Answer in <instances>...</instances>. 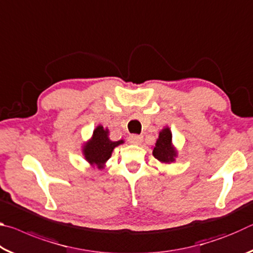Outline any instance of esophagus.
<instances>
[{
    "mask_svg": "<svg viewBox=\"0 0 253 253\" xmlns=\"http://www.w3.org/2000/svg\"><path fill=\"white\" fill-rule=\"evenodd\" d=\"M128 142L130 144H135V145H138L143 142V136L140 135H136V134H132L129 137H128Z\"/></svg>",
    "mask_w": 253,
    "mask_h": 253,
    "instance_id": "1",
    "label": "esophagus"
}]
</instances>
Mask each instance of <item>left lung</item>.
I'll use <instances>...</instances> for the list:
<instances>
[{"label": "left lung", "instance_id": "left-lung-1", "mask_svg": "<svg viewBox=\"0 0 253 253\" xmlns=\"http://www.w3.org/2000/svg\"><path fill=\"white\" fill-rule=\"evenodd\" d=\"M153 155L162 163H169L174 161L176 155L172 146V134L169 128H164L156 140L155 147L153 149Z\"/></svg>", "mask_w": 253, "mask_h": 253}]
</instances>
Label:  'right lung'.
Returning a JSON list of instances; mask_svg holds the SVG:
<instances>
[{"instance_id": "add662e5", "label": "right lung", "mask_w": 253, "mask_h": 253, "mask_svg": "<svg viewBox=\"0 0 253 253\" xmlns=\"http://www.w3.org/2000/svg\"><path fill=\"white\" fill-rule=\"evenodd\" d=\"M123 140L111 142L108 138V130L104 129L102 126H98L93 130V135L90 142L85 144L84 148V157L90 164H96L98 168H102L104 163L111 156L114 148L123 144Z\"/></svg>"}]
</instances>
